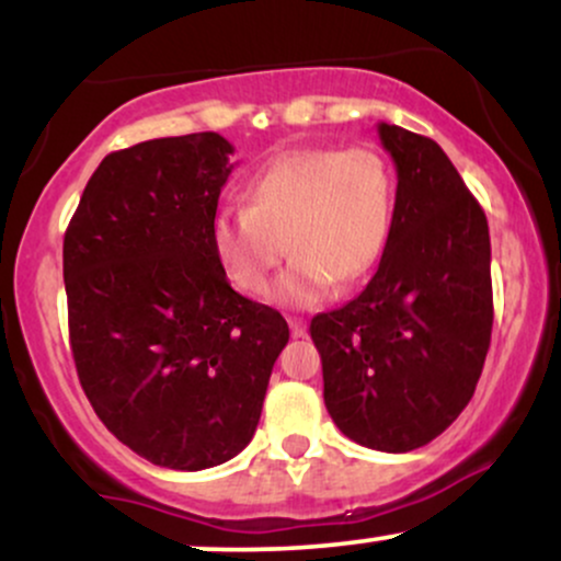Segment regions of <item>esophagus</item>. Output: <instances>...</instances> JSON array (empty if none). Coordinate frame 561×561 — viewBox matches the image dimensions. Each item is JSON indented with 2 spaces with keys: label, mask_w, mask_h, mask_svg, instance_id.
I'll return each instance as SVG.
<instances>
[{
  "label": "esophagus",
  "mask_w": 561,
  "mask_h": 561,
  "mask_svg": "<svg viewBox=\"0 0 561 561\" xmlns=\"http://www.w3.org/2000/svg\"><path fill=\"white\" fill-rule=\"evenodd\" d=\"M289 332H293V337H306V324L300 319H289Z\"/></svg>",
  "instance_id": "esophagus-1"
}]
</instances>
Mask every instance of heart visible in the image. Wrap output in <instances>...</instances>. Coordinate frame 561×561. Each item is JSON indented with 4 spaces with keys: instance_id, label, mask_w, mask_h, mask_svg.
Listing matches in <instances>:
<instances>
[{
    "instance_id": "obj_1",
    "label": "heart",
    "mask_w": 561,
    "mask_h": 561,
    "mask_svg": "<svg viewBox=\"0 0 561 561\" xmlns=\"http://www.w3.org/2000/svg\"><path fill=\"white\" fill-rule=\"evenodd\" d=\"M248 208H224L210 227L227 279L244 295L266 293L293 253L272 300L319 306L334 285L362 279L382 255L392 218L388 163L366 147H295L244 186Z\"/></svg>"
}]
</instances>
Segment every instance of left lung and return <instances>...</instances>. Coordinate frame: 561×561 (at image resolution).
Listing matches in <instances>:
<instances>
[{
  "mask_svg": "<svg viewBox=\"0 0 561 561\" xmlns=\"http://www.w3.org/2000/svg\"><path fill=\"white\" fill-rule=\"evenodd\" d=\"M396 163L390 234L358 298L311 321L324 403L358 446L405 454L472 398L491 345V234L440 145L377 124Z\"/></svg>",
  "mask_w": 561,
  "mask_h": 561,
  "instance_id": "obj_1",
  "label": "left lung"
}]
</instances>
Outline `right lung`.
<instances>
[{
    "label": "right lung",
    "instance_id": "add662e5",
    "mask_svg": "<svg viewBox=\"0 0 561 561\" xmlns=\"http://www.w3.org/2000/svg\"><path fill=\"white\" fill-rule=\"evenodd\" d=\"M231 152L221 134L139 141L89 179L62 242L70 351L89 403L134 454L197 472L259 427L289 330L214 253Z\"/></svg>",
    "mask_w": 561,
    "mask_h": 561
}]
</instances>
